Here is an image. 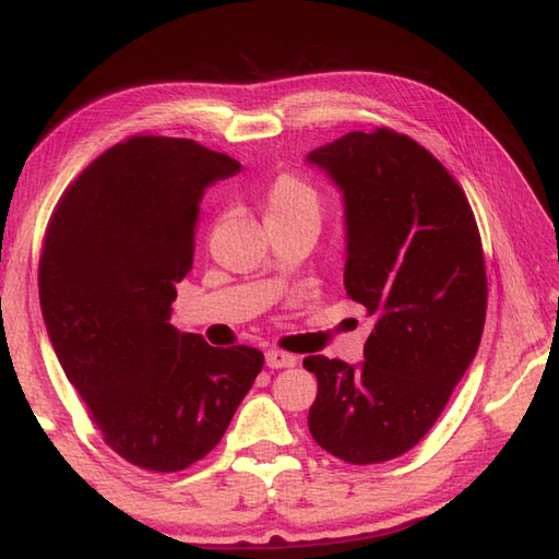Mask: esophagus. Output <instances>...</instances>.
I'll list each match as a JSON object with an SVG mask.
<instances>
[{"label":"esophagus","instance_id":"esophagus-1","mask_svg":"<svg viewBox=\"0 0 559 559\" xmlns=\"http://www.w3.org/2000/svg\"><path fill=\"white\" fill-rule=\"evenodd\" d=\"M297 364V356L293 354H285V352H278V349H271L266 352V366L269 368H293Z\"/></svg>","mask_w":559,"mask_h":559}]
</instances>
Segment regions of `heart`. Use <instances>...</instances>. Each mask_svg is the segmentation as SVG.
I'll return each mask as SVG.
<instances>
[{
    "label": "heart",
    "mask_w": 559,
    "mask_h": 559,
    "mask_svg": "<svg viewBox=\"0 0 559 559\" xmlns=\"http://www.w3.org/2000/svg\"><path fill=\"white\" fill-rule=\"evenodd\" d=\"M262 214L266 226L276 224H319L321 195L313 186L295 175H278L262 193Z\"/></svg>",
    "instance_id": "1"
}]
</instances>
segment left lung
I'll list each match as a JSON object with an SVG mask.
<instances>
[{"label": "left lung", "instance_id": "obj_1", "mask_svg": "<svg viewBox=\"0 0 559 559\" xmlns=\"http://www.w3.org/2000/svg\"><path fill=\"white\" fill-rule=\"evenodd\" d=\"M342 193L345 288L373 317L364 364L307 356L319 380L309 432L354 465L406 453L429 432L479 349L486 271L461 186L416 141L349 132L307 155Z\"/></svg>", "mask_w": 559, "mask_h": 559}]
</instances>
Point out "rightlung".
Returning <instances> with one entry per match:
<instances>
[{
  "mask_svg": "<svg viewBox=\"0 0 559 559\" xmlns=\"http://www.w3.org/2000/svg\"><path fill=\"white\" fill-rule=\"evenodd\" d=\"M240 171L191 139L132 136L56 205L39 264L51 347L108 447L143 469L205 457L264 366L169 323L189 274L205 189Z\"/></svg>",
  "mask_w": 559,
  "mask_h": 559,
  "instance_id": "right-lung-1",
  "label": "right lung"
}]
</instances>
